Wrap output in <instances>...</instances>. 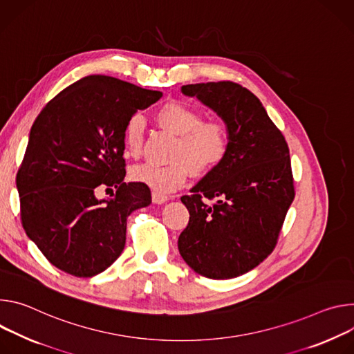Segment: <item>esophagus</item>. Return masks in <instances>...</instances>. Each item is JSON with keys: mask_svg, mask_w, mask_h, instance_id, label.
Wrapping results in <instances>:
<instances>
[{"mask_svg": "<svg viewBox=\"0 0 354 354\" xmlns=\"http://www.w3.org/2000/svg\"><path fill=\"white\" fill-rule=\"evenodd\" d=\"M167 200H169L167 195H165V194L156 192V191L151 192V201H153L154 204H159V205H160V204H165Z\"/></svg>", "mask_w": 354, "mask_h": 354, "instance_id": "obj_1", "label": "esophagus"}]
</instances>
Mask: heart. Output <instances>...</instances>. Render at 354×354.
I'll return each instance as SVG.
<instances>
[{
    "instance_id": "b5f03b06",
    "label": "heart",
    "mask_w": 354,
    "mask_h": 354,
    "mask_svg": "<svg viewBox=\"0 0 354 354\" xmlns=\"http://www.w3.org/2000/svg\"><path fill=\"white\" fill-rule=\"evenodd\" d=\"M156 120L163 128L180 136L170 165L145 163L131 170L135 183L156 192H171L185 184L191 174L207 176L218 169L229 151V132L219 121H204V113L183 101L165 102L156 112ZM145 120L136 113L125 125L124 145L129 157L140 156L143 149Z\"/></svg>"
}]
</instances>
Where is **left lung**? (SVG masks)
<instances>
[{
    "mask_svg": "<svg viewBox=\"0 0 354 354\" xmlns=\"http://www.w3.org/2000/svg\"><path fill=\"white\" fill-rule=\"evenodd\" d=\"M181 91L222 118L229 151L191 195L181 197L189 221L178 250L201 276L234 279L259 266L277 245L295 197L288 145L260 100L236 83L188 84ZM205 199L216 203L208 206Z\"/></svg>",
    "mask_w": 354,
    "mask_h": 354,
    "instance_id": "1",
    "label": "left lung"
}]
</instances>
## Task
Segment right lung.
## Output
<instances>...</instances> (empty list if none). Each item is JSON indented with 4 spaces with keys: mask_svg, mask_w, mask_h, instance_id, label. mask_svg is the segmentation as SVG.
Here are the masks:
<instances>
[{
    "mask_svg": "<svg viewBox=\"0 0 354 354\" xmlns=\"http://www.w3.org/2000/svg\"><path fill=\"white\" fill-rule=\"evenodd\" d=\"M162 95L94 74L66 87L37 115L17 174L21 221L59 270L93 277L121 256L128 216L151 203L149 187L124 183V129ZM98 186L117 191L98 201Z\"/></svg>",
    "mask_w": 354,
    "mask_h": 354,
    "instance_id": "add662e5",
    "label": "right lung"
}]
</instances>
